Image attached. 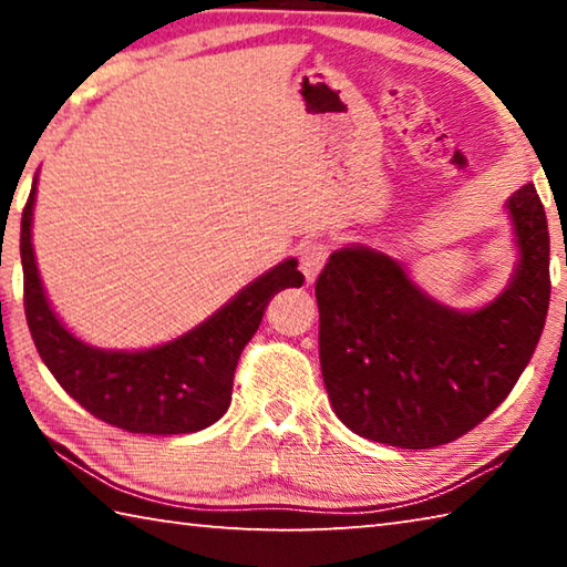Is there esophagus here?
<instances>
[{
    "instance_id": "1",
    "label": "esophagus",
    "mask_w": 567,
    "mask_h": 567,
    "mask_svg": "<svg viewBox=\"0 0 567 567\" xmlns=\"http://www.w3.org/2000/svg\"><path fill=\"white\" fill-rule=\"evenodd\" d=\"M328 255H330V245L322 243V239H312V243H307L300 252V270L305 275L307 285H312L318 280L320 270L328 262Z\"/></svg>"
}]
</instances>
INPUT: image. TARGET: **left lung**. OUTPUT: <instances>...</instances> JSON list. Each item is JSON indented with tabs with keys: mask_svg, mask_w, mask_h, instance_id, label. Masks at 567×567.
<instances>
[{
	"mask_svg": "<svg viewBox=\"0 0 567 567\" xmlns=\"http://www.w3.org/2000/svg\"><path fill=\"white\" fill-rule=\"evenodd\" d=\"M507 213L520 260L507 290L473 312L435 302L375 249L330 255L315 282L320 364L352 433L392 447H437L511 395L548 315L550 235L533 185L507 199Z\"/></svg>",
	"mask_w": 567,
	"mask_h": 567,
	"instance_id": "1",
	"label": "left lung"
}]
</instances>
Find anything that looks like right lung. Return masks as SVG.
I'll list each match as a JSON object with an SVG mask.
<instances>
[{"instance_id":"right-lung-1","label":"right lung","mask_w":567,"mask_h":567,"mask_svg":"<svg viewBox=\"0 0 567 567\" xmlns=\"http://www.w3.org/2000/svg\"><path fill=\"white\" fill-rule=\"evenodd\" d=\"M37 177L22 213L19 255L24 315L37 352L80 405L127 433H197L225 415L239 354L262 322L265 307L285 287L305 282L297 260H285L249 282L223 310L182 338L152 350H100L76 340L47 302L32 249Z\"/></svg>"}]
</instances>
